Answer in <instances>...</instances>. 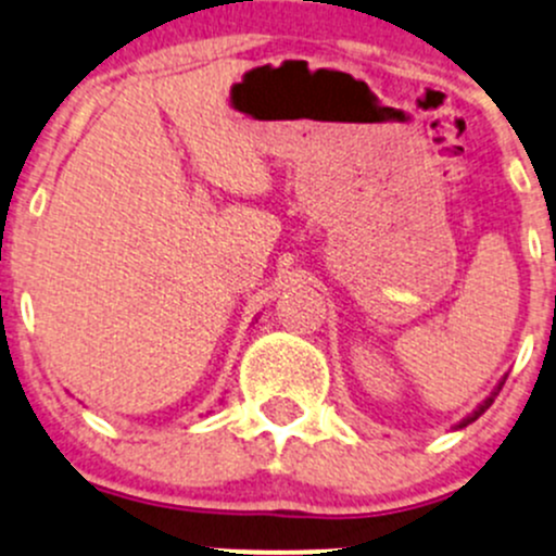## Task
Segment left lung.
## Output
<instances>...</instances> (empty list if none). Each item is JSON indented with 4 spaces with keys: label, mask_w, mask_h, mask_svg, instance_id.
I'll return each instance as SVG.
<instances>
[{
    "label": "left lung",
    "mask_w": 556,
    "mask_h": 556,
    "mask_svg": "<svg viewBox=\"0 0 556 556\" xmlns=\"http://www.w3.org/2000/svg\"><path fill=\"white\" fill-rule=\"evenodd\" d=\"M503 384H506V379H503V382H501V387H503ZM501 387H497V390H495V392H492V395H490V397H486V401H484V403H481V406H479V408H476V412H473V414H470V417H465V419H463V422H459V428H465V425L476 422V419H479V417H481V414H484V412H486V408H490V406H492V401H495V395H497V392H501Z\"/></svg>",
    "instance_id": "left-lung-1"
}]
</instances>
